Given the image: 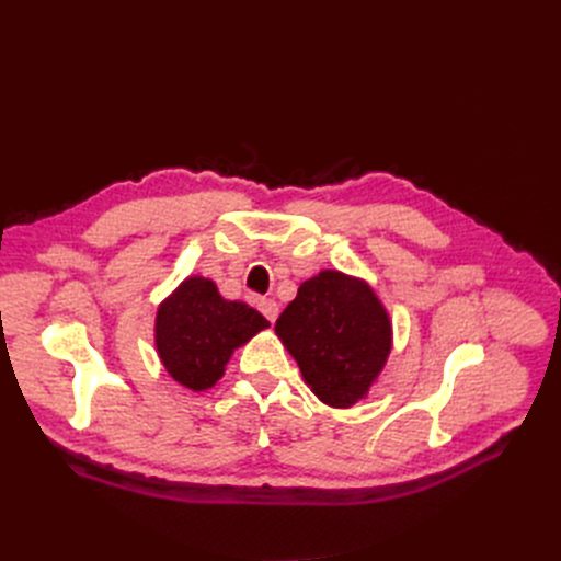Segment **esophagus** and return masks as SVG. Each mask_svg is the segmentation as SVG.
<instances>
[{
	"label": "esophagus",
	"mask_w": 561,
	"mask_h": 561,
	"mask_svg": "<svg viewBox=\"0 0 561 561\" xmlns=\"http://www.w3.org/2000/svg\"><path fill=\"white\" fill-rule=\"evenodd\" d=\"M259 311L268 318L271 322H275L277 320V313H279V305L275 302V300H268V298H263V300H259Z\"/></svg>",
	"instance_id": "1"
}]
</instances>
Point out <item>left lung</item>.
<instances>
[{
	"label": "left lung",
	"mask_w": 561,
	"mask_h": 561,
	"mask_svg": "<svg viewBox=\"0 0 561 561\" xmlns=\"http://www.w3.org/2000/svg\"><path fill=\"white\" fill-rule=\"evenodd\" d=\"M307 387L330 407L362 400L391 352V320L373 288L339 271L307 279L275 322Z\"/></svg>",
	"instance_id": "obj_1"
}]
</instances>
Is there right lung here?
<instances>
[{
	"label": "right lung",
	"instance_id": "1",
	"mask_svg": "<svg viewBox=\"0 0 561 561\" xmlns=\"http://www.w3.org/2000/svg\"><path fill=\"white\" fill-rule=\"evenodd\" d=\"M268 325L245 302L225 300L211 279L188 277L157 311V352L180 385L204 391L222 377L233 350Z\"/></svg>",
	"mask_w": 561,
	"mask_h": 561
}]
</instances>
